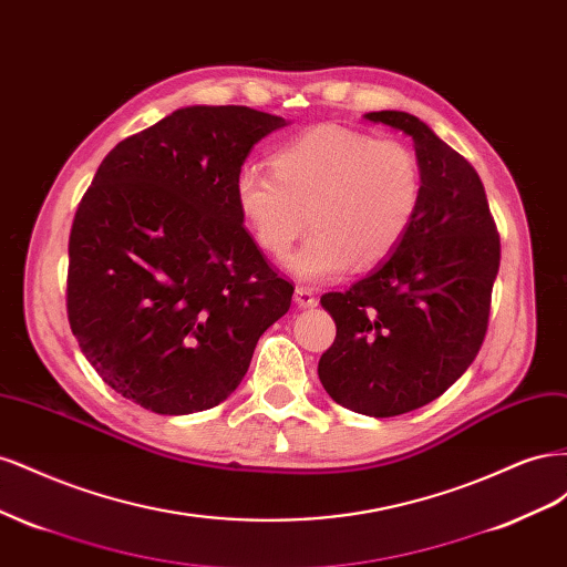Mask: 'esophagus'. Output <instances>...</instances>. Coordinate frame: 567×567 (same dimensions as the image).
<instances>
[{
    "mask_svg": "<svg viewBox=\"0 0 567 567\" xmlns=\"http://www.w3.org/2000/svg\"><path fill=\"white\" fill-rule=\"evenodd\" d=\"M296 302H298L300 307H315V305H317L315 290L307 288V286H298V288H296Z\"/></svg>",
    "mask_w": 567,
    "mask_h": 567,
    "instance_id": "1",
    "label": "esophagus"
}]
</instances>
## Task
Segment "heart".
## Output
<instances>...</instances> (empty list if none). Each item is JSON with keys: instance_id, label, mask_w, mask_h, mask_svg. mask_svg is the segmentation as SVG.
Segmentation results:
<instances>
[{"instance_id": "b5f03b06", "label": "heart", "mask_w": 567, "mask_h": 567, "mask_svg": "<svg viewBox=\"0 0 567 567\" xmlns=\"http://www.w3.org/2000/svg\"><path fill=\"white\" fill-rule=\"evenodd\" d=\"M271 166L246 165L236 175V208L269 255L290 250L310 213L315 234L288 260L305 281L338 279L354 262L362 269L381 265L421 208V163L398 140L317 125L274 151Z\"/></svg>"}]
</instances>
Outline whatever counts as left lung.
<instances>
[{"label": "left lung", "mask_w": 567, "mask_h": 567, "mask_svg": "<svg viewBox=\"0 0 567 567\" xmlns=\"http://www.w3.org/2000/svg\"><path fill=\"white\" fill-rule=\"evenodd\" d=\"M414 140L423 198L390 260L321 296L336 340L319 359L333 402L390 419L437 400L483 348L502 244L473 165L416 115H367Z\"/></svg>", "instance_id": "8db88e82"}]
</instances>
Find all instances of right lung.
Returning <instances> with one entry per match:
<instances>
[{"label": "right lung", "instance_id": "right-lung-1", "mask_svg": "<svg viewBox=\"0 0 567 567\" xmlns=\"http://www.w3.org/2000/svg\"><path fill=\"white\" fill-rule=\"evenodd\" d=\"M284 125L248 106L179 109L99 165L68 241L65 310L117 394L165 416L217 406L288 312L296 288L234 198L252 144Z\"/></svg>", "mask_w": 567, "mask_h": 567}]
</instances>
